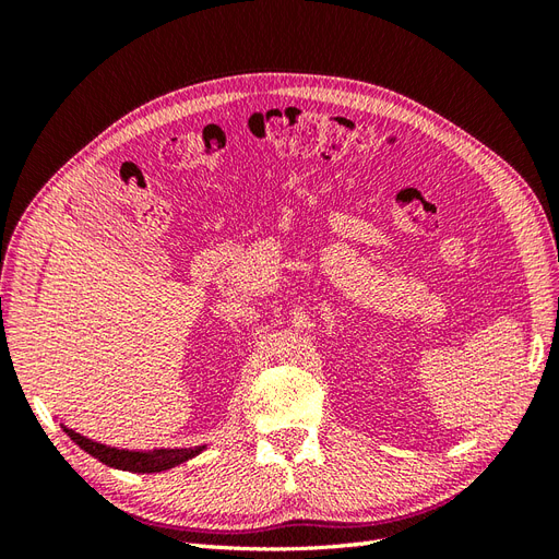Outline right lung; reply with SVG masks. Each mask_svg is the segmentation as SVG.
<instances>
[{
  "instance_id": "1",
  "label": "right lung",
  "mask_w": 559,
  "mask_h": 559,
  "mask_svg": "<svg viewBox=\"0 0 559 559\" xmlns=\"http://www.w3.org/2000/svg\"><path fill=\"white\" fill-rule=\"evenodd\" d=\"M86 443V441H81ZM88 452L93 456H97L99 462L121 468V471H132V473H156V471H167L177 464H181L186 460V454H177V452H158V454H144V456H134L132 454H121L116 450H109L105 445H86Z\"/></svg>"
}]
</instances>
